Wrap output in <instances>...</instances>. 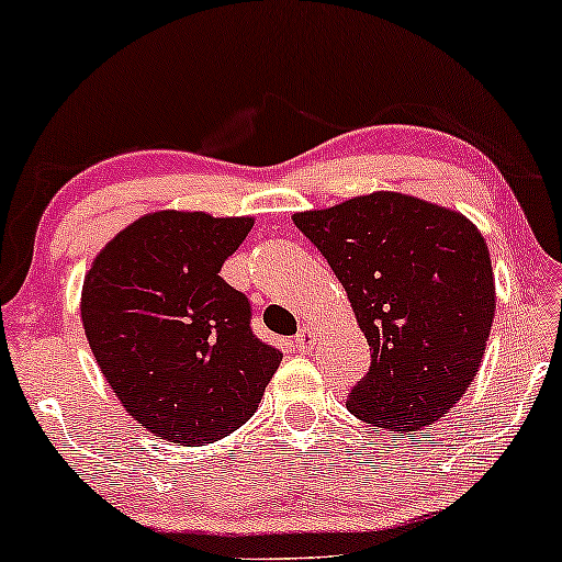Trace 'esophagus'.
<instances>
[{
  "instance_id": "obj_1",
  "label": "esophagus",
  "mask_w": 562,
  "mask_h": 562,
  "mask_svg": "<svg viewBox=\"0 0 562 562\" xmlns=\"http://www.w3.org/2000/svg\"><path fill=\"white\" fill-rule=\"evenodd\" d=\"M314 345V333L310 327H299V333L294 337V348L296 350H310Z\"/></svg>"
}]
</instances>
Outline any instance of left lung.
Returning a JSON list of instances; mask_svg holds the SVG:
<instances>
[{"label":"left lung","instance_id":"obj_1","mask_svg":"<svg viewBox=\"0 0 562 562\" xmlns=\"http://www.w3.org/2000/svg\"><path fill=\"white\" fill-rule=\"evenodd\" d=\"M294 225L348 291L371 368L348 409L375 432L414 435L458 404L494 325L488 245L463 214L379 191Z\"/></svg>","mask_w":562,"mask_h":562}]
</instances>
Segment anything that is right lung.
<instances>
[{"instance_id": "obj_1", "label": "right lung", "mask_w": 562, "mask_h": 562, "mask_svg": "<svg viewBox=\"0 0 562 562\" xmlns=\"http://www.w3.org/2000/svg\"><path fill=\"white\" fill-rule=\"evenodd\" d=\"M250 217L145 214L89 268L81 322L130 417L189 448L235 432L258 409L283 352L250 327L243 291L222 279Z\"/></svg>"}]
</instances>
